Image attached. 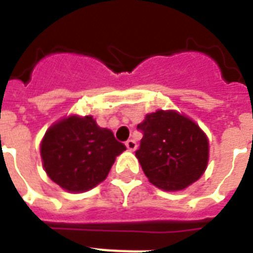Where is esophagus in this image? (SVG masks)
Segmentation results:
<instances>
[{"label": "esophagus", "mask_w": 253, "mask_h": 253, "mask_svg": "<svg viewBox=\"0 0 253 253\" xmlns=\"http://www.w3.org/2000/svg\"><path fill=\"white\" fill-rule=\"evenodd\" d=\"M126 147L127 150L131 151V152H134V151L138 148V144H136V142H135L134 139H130V140H127L126 142Z\"/></svg>", "instance_id": "34e87169"}]
</instances>
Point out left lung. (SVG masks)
<instances>
[{
    "label": "left lung",
    "instance_id": "1",
    "mask_svg": "<svg viewBox=\"0 0 253 253\" xmlns=\"http://www.w3.org/2000/svg\"><path fill=\"white\" fill-rule=\"evenodd\" d=\"M138 128L143 138L135 156L155 186L178 192L204 174L209 139L193 119L176 110H156L147 114Z\"/></svg>",
    "mask_w": 253,
    "mask_h": 253
}]
</instances>
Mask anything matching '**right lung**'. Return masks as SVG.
<instances>
[{"instance_id":"obj_1","label":"right lung","mask_w":253,"mask_h":253,"mask_svg":"<svg viewBox=\"0 0 253 253\" xmlns=\"http://www.w3.org/2000/svg\"><path fill=\"white\" fill-rule=\"evenodd\" d=\"M126 147L102 128L91 115L72 114L55 122L41 143L47 176L69 193L90 190L110 172L115 158Z\"/></svg>"}]
</instances>
